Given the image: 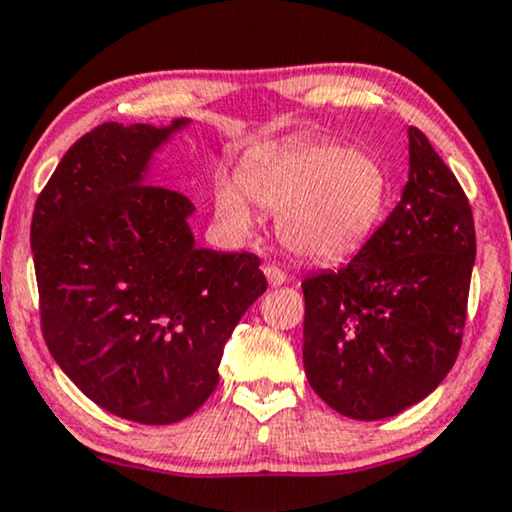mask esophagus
I'll list each match as a JSON object with an SVG mask.
<instances>
[{
  "label": "esophagus",
  "mask_w": 512,
  "mask_h": 512,
  "mask_svg": "<svg viewBox=\"0 0 512 512\" xmlns=\"http://www.w3.org/2000/svg\"><path fill=\"white\" fill-rule=\"evenodd\" d=\"M264 276H267V281H269V286H283V283L288 281V276L283 274L281 269L278 267H274V264H267V267H264Z\"/></svg>",
  "instance_id": "obj_1"
}]
</instances>
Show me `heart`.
Here are the masks:
<instances>
[{
    "label": "heart",
    "instance_id": "heart-1",
    "mask_svg": "<svg viewBox=\"0 0 512 512\" xmlns=\"http://www.w3.org/2000/svg\"><path fill=\"white\" fill-rule=\"evenodd\" d=\"M390 181L378 158L335 141H304L245 165L241 184L219 179L215 210L236 231L252 226L250 201L278 215L281 243L309 262H340L364 248L383 217Z\"/></svg>",
    "mask_w": 512,
    "mask_h": 512
}]
</instances>
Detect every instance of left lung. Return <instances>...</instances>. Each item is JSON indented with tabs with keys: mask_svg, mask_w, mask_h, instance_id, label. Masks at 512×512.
I'll return each mask as SVG.
<instances>
[{
	"mask_svg": "<svg viewBox=\"0 0 512 512\" xmlns=\"http://www.w3.org/2000/svg\"><path fill=\"white\" fill-rule=\"evenodd\" d=\"M409 181L354 260L304 278L309 385L354 420L397 416L446 378L463 340L475 222L468 198L418 127Z\"/></svg>",
	"mask_w": 512,
	"mask_h": 512,
	"instance_id": "left-lung-1",
	"label": "left lung"
}]
</instances>
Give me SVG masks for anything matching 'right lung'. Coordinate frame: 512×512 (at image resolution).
<instances>
[{
	"instance_id": "1",
	"label": "right lung",
	"mask_w": 512,
	"mask_h": 512,
	"mask_svg": "<svg viewBox=\"0 0 512 512\" xmlns=\"http://www.w3.org/2000/svg\"><path fill=\"white\" fill-rule=\"evenodd\" d=\"M184 125L94 127L30 224L51 357L94 404L141 425L179 423L208 401L224 342L267 290L260 257L196 248L191 200L144 184L153 151Z\"/></svg>"
}]
</instances>
